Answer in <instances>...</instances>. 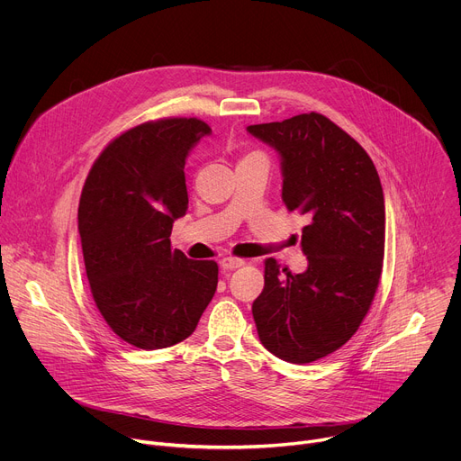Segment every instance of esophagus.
<instances>
[{
  "instance_id": "esophagus-1",
  "label": "esophagus",
  "mask_w": 461,
  "mask_h": 461,
  "mask_svg": "<svg viewBox=\"0 0 461 461\" xmlns=\"http://www.w3.org/2000/svg\"><path fill=\"white\" fill-rule=\"evenodd\" d=\"M221 267L222 270H235V268H240L244 267V258H239V257H224L221 260Z\"/></svg>"
}]
</instances>
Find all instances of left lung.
I'll use <instances>...</instances> for the list:
<instances>
[{
	"label": "left lung",
	"mask_w": 461,
	"mask_h": 461,
	"mask_svg": "<svg viewBox=\"0 0 461 461\" xmlns=\"http://www.w3.org/2000/svg\"><path fill=\"white\" fill-rule=\"evenodd\" d=\"M248 131L279 151L283 201L310 221L306 272L265 260V290L251 306L258 339L279 359L312 363L341 348L372 306L384 257L381 180L368 153L321 113Z\"/></svg>",
	"instance_id": "obj_1"
}]
</instances>
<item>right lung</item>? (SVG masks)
<instances>
[{
  "label": "right lung",
  "instance_id": "1",
  "mask_svg": "<svg viewBox=\"0 0 461 461\" xmlns=\"http://www.w3.org/2000/svg\"><path fill=\"white\" fill-rule=\"evenodd\" d=\"M212 127L158 118L113 139L95 160L78 208L86 272L98 312L125 343L173 347L193 334L217 283L215 260L171 248L187 210L185 155Z\"/></svg>",
  "mask_w": 461,
  "mask_h": 461
}]
</instances>
